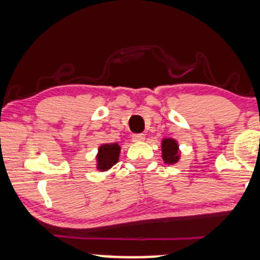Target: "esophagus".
<instances>
[{
	"mask_svg": "<svg viewBox=\"0 0 260 260\" xmlns=\"http://www.w3.org/2000/svg\"><path fill=\"white\" fill-rule=\"evenodd\" d=\"M144 138H146V136L143 134H136L133 136V141L134 142H142V141H144Z\"/></svg>",
	"mask_w": 260,
	"mask_h": 260,
	"instance_id": "esophagus-1",
	"label": "esophagus"
}]
</instances>
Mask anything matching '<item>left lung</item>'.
Masks as SVG:
<instances>
[{
  "mask_svg": "<svg viewBox=\"0 0 260 260\" xmlns=\"http://www.w3.org/2000/svg\"><path fill=\"white\" fill-rule=\"evenodd\" d=\"M161 151H162V159L165 164L173 165L179 161V146L173 138H164L162 142H161Z\"/></svg>",
  "mask_w": 260,
  "mask_h": 260,
  "instance_id": "8db88e82",
  "label": "left lung"
}]
</instances>
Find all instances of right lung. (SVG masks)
Returning a JSON list of instances; mask_svg holds the SVG:
<instances>
[{
    "label": "right lung",
    "mask_w": 260,
    "mask_h": 260,
    "mask_svg": "<svg viewBox=\"0 0 260 260\" xmlns=\"http://www.w3.org/2000/svg\"><path fill=\"white\" fill-rule=\"evenodd\" d=\"M120 147L118 143H106L99 147L96 154V168L101 172L110 170L119 160Z\"/></svg>",
    "instance_id": "1"
}]
</instances>
